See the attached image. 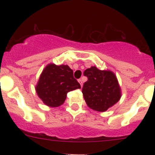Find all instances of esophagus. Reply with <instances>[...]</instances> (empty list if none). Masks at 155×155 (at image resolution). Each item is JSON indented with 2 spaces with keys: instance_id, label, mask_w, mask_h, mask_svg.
Returning a JSON list of instances; mask_svg holds the SVG:
<instances>
[{
  "instance_id": "esophagus-1",
  "label": "esophagus",
  "mask_w": 155,
  "mask_h": 155,
  "mask_svg": "<svg viewBox=\"0 0 155 155\" xmlns=\"http://www.w3.org/2000/svg\"><path fill=\"white\" fill-rule=\"evenodd\" d=\"M78 81H79V84H81V87H82V85H83V82H82V80H81V79H79V80H78Z\"/></svg>"
}]
</instances>
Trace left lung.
<instances>
[{"label":"left lung","instance_id":"left-lung-1","mask_svg":"<svg viewBox=\"0 0 155 155\" xmlns=\"http://www.w3.org/2000/svg\"><path fill=\"white\" fill-rule=\"evenodd\" d=\"M84 75L88 79L84 84L82 93L90 108L104 112L120 101V87L111 71H101L92 66L84 71Z\"/></svg>","mask_w":155,"mask_h":155}]
</instances>
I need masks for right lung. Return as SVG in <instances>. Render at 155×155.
Here are the masks:
<instances>
[{"instance_id": "1", "label": "right lung", "mask_w": 155, "mask_h": 155, "mask_svg": "<svg viewBox=\"0 0 155 155\" xmlns=\"http://www.w3.org/2000/svg\"><path fill=\"white\" fill-rule=\"evenodd\" d=\"M80 88L81 85L74 79L73 70L68 65L51 63L44 69L35 86L37 95L49 107L61 106L68 92Z\"/></svg>"}]
</instances>
